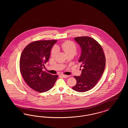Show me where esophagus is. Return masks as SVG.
I'll use <instances>...</instances> for the list:
<instances>
[{
  "mask_svg": "<svg viewBox=\"0 0 128 128\" xmlns=\"http://www.w3.org/2000/svg\"><path fill=\"white\" fill-rule=\"evenodd\" d=\"M60 76L63 77V78H68L70 77L69 75H64V74H61Z\"/></svg>",
  "mask_w": 128,
  "mask_h": 128,
  "instance_id": "obj_1",
  "label": "esophagus"
}]
</instances>
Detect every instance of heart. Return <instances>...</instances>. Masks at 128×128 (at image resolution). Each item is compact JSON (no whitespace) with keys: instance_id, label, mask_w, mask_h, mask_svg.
<instances>
[{"instance_id":"heart-1","label":"heart","mask_w":128,"mask_h":128,"mask_svg":"<svg viewBox=\"0 0 128 128\" xmlns=\"http://www.w3.org/2000/svg\"><path fill=\"white\" fill-rule=\"evenodd\" d=\"M61 48L65 53L68 55L72 54L74 55L77 52V46L75 43L71 41H66L61 44ZM58 51V48L56 46L53 47L51 50V55L52 56H55V55Z\"/></svg>"}]
</instances>
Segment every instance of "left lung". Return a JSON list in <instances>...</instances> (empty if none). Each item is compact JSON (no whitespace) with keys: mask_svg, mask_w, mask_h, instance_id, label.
Masks as SVG:
<instances>
[{"mask_svg":"<svg viewBox=\"0 0 128 128\" xmlns=\"http://www.w3.org/2000/svg\"><path fill=\"white\" fill-rule=\"evenodd\" d=\"M74 39L82 49L79 62L82 69L80 76H74L77 83L72 89L78 92H85L92 89L102 77L106 57L101 45L92 38L77 37Z\"/></svg>","mask_w":128,"mask_h":128,"instance_id":"left-lung-1","label":"left lung"}]
</instances>
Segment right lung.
Segmentation results:
<instances>
[{
    "label": "right lung",
    "mask_w": 128,
    "mask_h": 128,
    "mask_svg": "<svg viewBox=\"0 0 128 128\" xmlns=\"http://www.w3.org/2000/svg\"><path fill=\"white\" fill-rule=\"evenodd\" d=\"M57 40H39L28 44L22 52L20 68L26 83L36 91H48L54 85L58 75L43 71L44 64L48 61L50 51Z\"/></svg>",
    "instance_id": "1"
}]
</instances>
